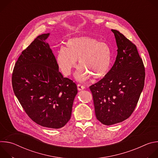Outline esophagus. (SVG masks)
Returning a JSON list of instances; mask_svg holds the SVG:
<instances>
[{
    "mask_svg": "<svg viewBox=\"0 0 158 158\" xmlns=\"http://www.w3.org/2000/svg\"><path fill=\"white\" fill-rule=\"evenodd\" d=\"M85 87L81 84H77V89L79 91H82V90L84 89Z\"/></svg>",
    "mask_w": 158,
    "mask_h": 158,
    "instance_id": "34e87169",
    "label": "esophagus"
}]
</instances>
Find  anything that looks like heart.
Here are the masks:
<instances>
[{
  "label": "heart",
  "mask_w": 158,
  "mask_h": 158,
  "mask_svg": "<svg viewBox=\"0 0 158 158\" xmlns=\"http://www.w3.org/2000/svg\"><path fill=\"white\" fill-rule=\"evenodd\" d=\"M57 62L62 73L68 76L77 65L81 67L75 74L79 81H85L92 76L100 79L106 76L112 62V52L109 45L89 37H76L66 42L57 53Z\"/></svg>",
  "instance_id": "obj_1"
}]
</instances>
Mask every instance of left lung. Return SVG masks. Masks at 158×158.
<instances>
[{
    "mask_svg": "<svg viewBox=\"0 0 158 158\" xmlns=\"http://www.w3.org/2000/svg\"><path fill=\"white\" fill-rule=\"evenodd\" d=\"M111 31L118 46L116 61L104 78L89 87L96 118L107 126L123 122L131 115L145 79L144 66L136 46L118 31Z\"/></svg>",
    "mask_w": 158,
    "mask_h": 158,
    "instance_id": "obj_1",
    "label": "left lung"
}]
</instances>
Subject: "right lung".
<instances>
[{
    "mask_svg": "<svg viewBox=\"0 0 158 158\" xmlns=\"http://www.w3.org/2000/svg\"><path fill=\"white\" fill-rule=\"evenodd\" d=\"M50 34L37 37L17 60L12 77L14 94L29 118L43 127L59 129L71 118L76 84L64 77L49 45Z\"/></svg>",
    "mask_w": 158,
    "mask_h": 158,
    "instance_id": "add662e5",
    "label": "right lung"
}]
</instances>
